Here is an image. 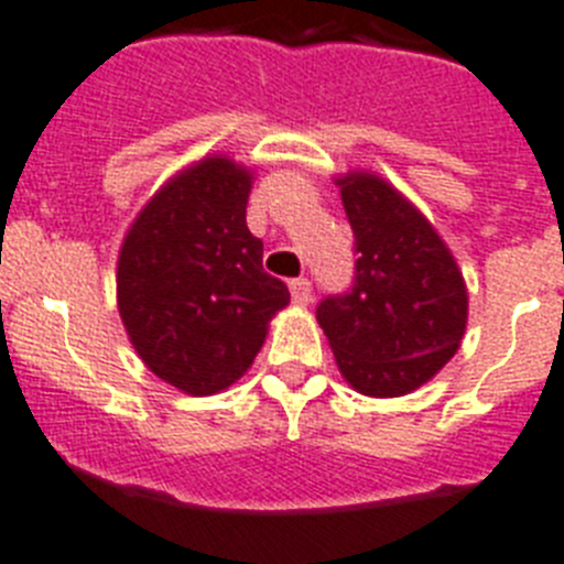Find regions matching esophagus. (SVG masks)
<instances>
[{
  "label": "esophagus",
  "mask_w": 564,
  "mask_h": 564,
  "mask_svg": "<svg viewBox=\"0 0 564 564\" xmlns=\"http://www.w3.org/2000/svg\"><path fill=\"white\" fill-rule=\"evenodd\" d=\"M290 292H292V301H295L297 306H306L312 301V283L306 281V278H295V281H290Z\"/></svg>",
  "instance_id": "esophagus-1"
}]
</instances>
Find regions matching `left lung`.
<instances>
[{"label": "left lung", "mask_w": 564, "mask_h": 564, "mask_svg": "<svg viewBox=\"0 0 564 564\" xmlns=\"http://www.w3.org/2000/svg\"><path fill=\"white\" fill-rule=\"evenodd\" d=\"M355 235V281L318 304L340 376L372 399L427 384L456 355L467 326V286L427 217L384 177H338Z\"/></svg>", "instance_id": "obj_1"}]
</instances>
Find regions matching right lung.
Masks as SVG:
<instances>
[{
    "label": "right lung",
    "mask_w": 564,
    "mask_h": 564,
    "mask_svg": "<svg viewBox=\"0 0 564 564\" xmlns=\"http://www.w3.org/2000/svg\"><path fill=\"white\" fill-rule=\"evenodd\" d=\"M252 172L224 154L174 174L143 206L117 260V306L137 355L165 384L215 395L252 367L290 304L246 226Z\"/></svg>",
    "instance_id": "1"
}]
</instances>
